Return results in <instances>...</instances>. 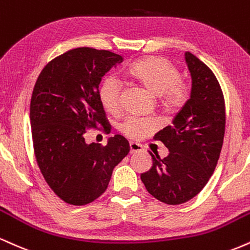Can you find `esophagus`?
<instances>
[{
	"instance_id": "1",
	"label": "esophagus",
	"mask_w": 250,
	"mask_h": 250,
	"mask_svg": "<svg viewBox=\"0 0 250 250\" xmlns=\"http://www.w3.org/2000/svg\"><path fill=\"white\" fill-rule=\"evenodd\" d=\"M130 154H136V152H141L143 151V146H141L140 143H136V142H130Z\"/></svg>"
}]
</instances>
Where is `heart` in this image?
<instances>
[{
    "label": "heart",
    "mask_w": 250,
    "mask_h": 250,
    "mask_svg": "<svg viewBox=\"0 0 250 250\" xmlns=\"http://www.w3.org/2000/svg\"><path fill=\"white\" fill-rule=\"evenodd\" d=\"M128 73L134 79L159 95L164 106L178 108L184 104L188 96V85L180 78L179 70L171 60L161 56H151L133 62ZM122 83L115 76H108L102 80L99 98L104 109L115 113L120 108ZM154 128V122L148 119L128 116L120 125V129L128 136L140 138Z\"/></svg>",
    "instance_id": "obj_1"
}]
</instances>
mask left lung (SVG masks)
Here are the masks:
<instances>
[{"label": "left lung", "instance_id": "1", "mask_svg": "<svg viewBox=\"0 0 250 250\" xmlns=\"http://www.w3.org/2000/svg\"><path fill=\"white\" fill-rule=\"evenodd\" d=\"M185 60L192 78L191 96L172 125L155 135L169 149L162 159L152 155V167L141 174L156 199L179 205L195 197L214 172L225 136L226 112L220 83L208 66L191 52Z\"/></svg>", "mask_w": 250, "mask_h": 250}]
</instances>
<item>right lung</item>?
Segmentation results:
<instances>
[{
    "instance_id": "obj_1",
    "label": "right lung",
    "mask_w": 250,
    "mask_h": 250,
    "mask_svg": "<svg viewBox=\"0 0 250 250\" xmlns=\"http://www.w3.org/2000/svg\"><path fill=\"white\" fill-rule=\"evenodd\" d=\"M120 55L78 47L56 57L42 70L30 104L32 142L37 164L52 191L65 203L81 206L107 190L114 167L128 155L121 135L106 146L87 144V129L109 133L99 85Z\"/></svg>"
}]
</instances>
